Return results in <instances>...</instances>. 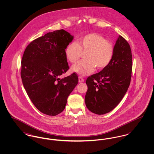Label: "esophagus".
Segmentation results:
<instances>
[{
    "label": "esophagus",
    "instance_id": "1",
    "mask_svg": "<svg viewBox=\"0 0 154 154\" xmlns=\"http://www.w3.org/2000/svg\"><path fill=\"white\" fill-rule=\"evenodd\" d=\"M79 82H84V79L82 76H79Z\"/></svg>",
    "mask_w": 154,
    "mask_h": 154
}]
</instances>
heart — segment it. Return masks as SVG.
I'll list each match as a JSON object with an SVG mask.
<instances>
[{
    "label": "heart",
    "instance_id": "b5f03b06",
    "mask_svg": "<svg viewBox=\"0 0 154 154\" xmlns=\"http://www.w3.org/2000/svg\"><path fill=\"white\" fill-rule=\"evenodd\" d=\"M65 52L66 59L72 63H76L82 52H85V60L75 65L72 70L86 76L91 74L95 67L97 70H101L110 64L114 54V46L101 35L92 32L78 38L76 43H69Z\"/></svg>",
    "mask_w": 154,
    "mask_h": 154
}]
</instances>
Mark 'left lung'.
Segmentation results:
<instances>
[{"label":"left lung","instance_id":"1","mask_svg":"<svg viewBox=\"0 0 154 154\" xmlns=\"http://www.w3.org/2000/svg\"><path fill=\"white\" fill-rule=\"evenodd\" d=\"M132 51L128 42L119 35L114 47L110 64L89 76L85 102L88 110L101 115L109 112L122 101L130 85Z\"/></svg>","mask_w":154,"mask_h":154}]
</instances>
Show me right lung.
Instances as JSON below:
<instances>
[{
  "label": "right lung",
  "instance_id": "add662e5",
  "mask_svg": "<svg viewBox=\"0 0 154 154\" xmlns=\"http://www.w3.org/2000/svg\"><path fill=\"white\" fill-rule=\"evenodd\" d=\"M73 39L64 29L48 32L28 44L23 53V85L33 104L45 114L55 116L62 112L78 83L75 73L60 78L69 69L65 50Z\"/></svg>",
  "mask_w": 154,
  "mask_h": 154
}]
</instances>
